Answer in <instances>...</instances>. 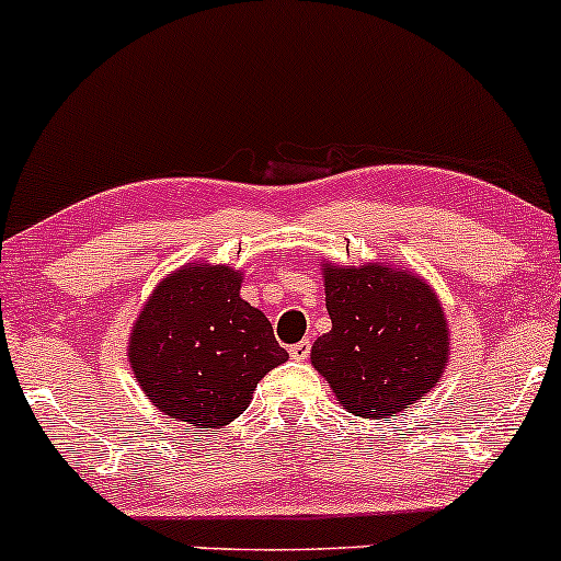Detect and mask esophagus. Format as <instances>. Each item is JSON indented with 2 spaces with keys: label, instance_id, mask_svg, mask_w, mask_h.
Here are the masks:
<instances>
[{
  "label": "esophagus",
  "instance_id": "esophagus-1",
  "mask_svg": "<svg viewBox=\"0 0 561 561\" xmlns=\"http://www.w3.org/2000/svg\"><path fill=\"white\" fill-rule=\"evenodd\" d=\"M308 353H311V343H308V340H300V343H295L293 347H289V356H293L295 362H306Z\"/></svg>",
  "mask_w": 561,
  "mask_h": 561
}]
</instances>
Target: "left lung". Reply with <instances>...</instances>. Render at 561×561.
Masks as SVG:
<instances>
[{"label": "left lung", "instance_id": "obj_1", "mask_svg": "<svg viewBox=\"0 0 561 561\" xmlns=\"http://www.w3.org/2000/svg\"><path fill=\"white\" fill-rule=\"evenodd\" d=\"M332 330L313 343L311 366L340 405L390 420L420 403L443 377L450 332L443 302L420 274L385 263H321Z\"/></svg>", "mask_w": 561, "mask_h": 561}]
</instances>
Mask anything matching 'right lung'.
<instances>
[{"label":"right lung","mask_w":561,"mask_h":561,"mask_svg":"<svg viewBox=\"0 0 561 561\" xmlns=\"http://www.w3.org/2000/svg\"><path fill=\"white\" fill-rule=\"evenodd\" d=\"M240 287V268L197 261L158 282L141 306L128 364L169 420L199 430L234 422L261 379L289 358Z\"/></svg>","instance_id":"1"}]
</instances>
